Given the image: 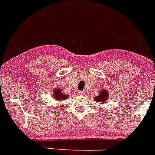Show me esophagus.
<instances>
[{
  "mask_svg": "<svg viewBox=\"0 0 155 155\" xmlns=\"http://www.w3.org/2000/svg\"><path fill=\"white\" fill-rule=\"evenodd\" d=\"M78 93H79V94H80V95H84V91H80Z\"/></svg>",
  "mask_w": 155,
  "mask_h": 155,
  "instance_id": "1",
  "label": "esophagus"
}]
</instances>
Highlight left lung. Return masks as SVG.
<instances>
[{
	"instance_id": "1",
	"label": "left lung",
	"mask_w": 155,
	"mask_h": 155,
	"mask_svg": "<svg viewBox=\"0 0 155 155\" xmlns=\"http://www.w3.org/2000/svg\"><path fill=\"white\" fill-rule=\"evenodd\" d=\"M108 97H109L108 91L105 89H102L98 96H96L94 98V100H95V102H98V103L103 105L105 102V101L108 99Z\"/></svg>"
}]
</instances>
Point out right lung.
<instances>
[{
    "instance_id": "right-lung-1",
    "label": "right lung",
    "mask_w": 155,
    "mask_h": 155,
    "mask_svg": "<svg viewBox=\"0 0 155 155\" xmlns=\"http://www.w3.org/2000/svg\"><path fill=\"white\" fill-rule=\"evenodd\" d=\"M53 98H54V99L56 100V101H58V102H60V101H64V100H65L66 98H68V96L67 95V94H64V93L62 92V91H61V88H57V89H54L53 90Z\"/></svg>"
}]
</instances>
